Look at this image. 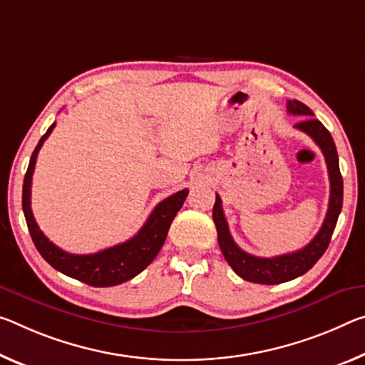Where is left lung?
I'll return each instance as SVG.
<instances>
[{"instance_id": "obj_1", "label": "left lung", "mask_w": 365, "mask_h": 365, "mask_svg": "<svg viewBox=\"0 0 365 365\" xmlns=\"http://www.w3.org/2000/svg\"><path fill=\"white\" fill-rule=\"evenodd\" d=\"M287 112L292 115H302L304 118L296 125V128L304 131L305 135H309L317 143V146L322 149L323 155H325L328 167L329 203L327 217L310 244L297 252L273 258L250 255V253L242 250L234 242L232 235H230L229 225L224 216L222 201L219 198V195H216V203L212 207V221L216 224L217 242L224 258L227 259L230 268L242 279L258 282V284H281V282L296 279V277L307 273L312 266L322 258L323 253L327 252L333 230L336 227L341 207H343V177H341L339 172L338 151L331 135L322 125V121L312 117L314 112L305 103L299 101H287Z\"/></svg>"}]
</instances>
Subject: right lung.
Returning <instances> with one entry per match:
<instances>
[{
    "instance_id": "1",
    "label": "right lung",
    "mask_w": 365,
    "mask_h": 365,
    "mask_svg": "<svg viewBox=\"0 0 365 365\" xmlns=\"http://www.w3.org/2000/svg\"><path fill=\"white\" fill-rule=\"evenodd\" d=\"M53 128L55 123L40 138L37 148L34 149L24 177V185H22V210H24L26 222L34 245L37 247L38 253L43 257L45 262L50 263L63 274L94 287L121 284V282L140 274L146 266L151 264L162 245H164L173 217L180 211L185 200H187L188 190H180V192L173 193L169 198L160 201L153 212L149 214L148 221L144 222L140 232L131 237L130 240L123 242V244L106 248V250L97 253H91V255H74V253L61 250L38 229L31 207V187L37 154Z\"/></svg>"
}]
</instances>
